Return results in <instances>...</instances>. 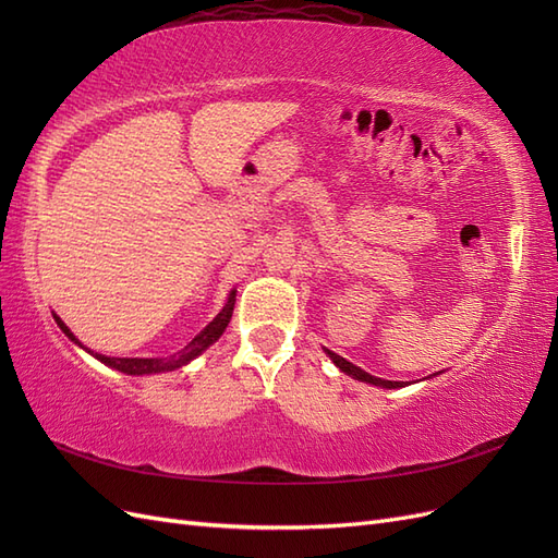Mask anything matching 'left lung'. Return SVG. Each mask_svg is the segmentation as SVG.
<instances>
[{
	"label": "left lung",
	"instance_id": "left-lung-1",
	"mask_svg": "<svg viewBox=\"0 0 558 558\" xmlns=\"http://www.w3.org/2000/svg\"><path fill=\"white\" fill-rule=\"evenodd\" d=\"M326 353H328V356L332 359V363L342 369V373H347V375H349V377H353V379L367 381V384H375V386H384V388H400V386H402V381H388V379H379V377L367 375L365 369L356 367V365L349 363V361H347V359H342V356H337L335 351H328V349H326Z\"/></svg>",
	"mask_w": 558,
	"mask_h": 558
}]
</instances>
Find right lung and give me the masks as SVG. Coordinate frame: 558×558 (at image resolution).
<instances>
[{
	"label": "right lung",
	"instance_id": "add662e5",
	"mask_svg": "<svg viewBox=\"0 0 558 558\" xmlns=\"http://www.w3.org/2000/svg\"><path fill=\"white\" fill-rule=\"evenodd\" d=\"M232 307H234V291L230 293V298H228V302H226V307L221 310V314H218L211 324L202 330L193 342H189L185 344L181 351H177V353H172V356H165V359H109V356H102V353H93V356L97 359V361H102L105 365H109V367H113V369H121V373H125V375H154V373H165V369H177V367H181V365H185V363H191L195 356H199L202 351H205L209 344H214L218 337L223 335V330H226V326L230 324V316H232ZM56 320H58V326H60V330L70 337L72 342H76V344H81L76 337H74V332L66 328L62 320H60V316H56Z\"/></svg>",
	"mask_w": 558,
	"mask_h": 558
}]
</instances>
